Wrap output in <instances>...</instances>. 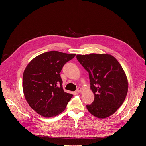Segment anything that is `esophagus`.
<instances>
[{"label": "esophagus", "instance_id": "34e87169", "mask_svg": "<svg viewBox=\"0 0 146 146\" xmlns=\"http://www.w3.org/2000/svg\"><path fill=\"white\" fill-rule=\"evenodd\" d=\"M76 92H82V88H80V87H78L77 89V90H76Z\"/></svg>", "mask_w": 146, "mask_h": 146}]
</instances>
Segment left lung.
<instances>
[{
    "label": "left lung",
    "instance_id": "left-lung-1",
    "mask_svg": "<svg viewBox=\"0 0 146 146\" xmlns=\"http://www.w3.org/2000/svg\"><path fill=\"white\" fill-rule=\"evenodd\" d=\"M77 59L89 73L94 100L86 108L94 116L104 119L121 107L128 92L125 71L115 57L108 54L77 55Z\"/></svg>",
    "mask_w": 146,
    "mask_h": 146
}]
</instances>
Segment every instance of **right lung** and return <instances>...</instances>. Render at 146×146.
<instances>
[{
	"label": "right lung",
	"mask_w": 146,
	"mask_h": 146,
	"mask_svg": "<svg viewBox=\"0 0 146 146\" xmlns=\"http://www.w3.org/2000/svg\"><path fill=\"white\" fill-rule=\"evenodd\" d=\"M76 55L47 52L35 57L26 66L23 79L24 95L30 107L41 116L58 115L73 96L64 91L60 72Z\"/></svg>",
	"instance_id": "1"
}]
</instances>
